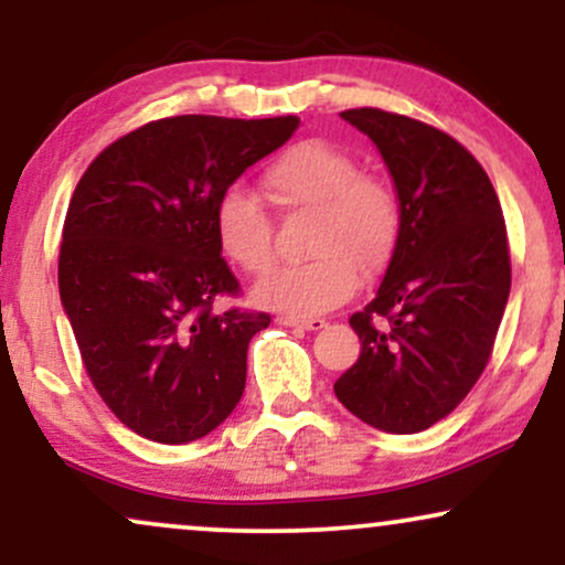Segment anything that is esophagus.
Returning <instances> with one entry per match:
<instances>
[{"label": "esophagus", "instance_id": "34e87169", "mask_svg": "<svg viewBox=\"0 0 565 565\" xmlns=\"http://www.w3.org/2000/svg\"><path fill=\"white\" fill-rule=\"evenodd\" d=\"M278 323H284V327L308 329V332H319V329L327 327L323 319H297V316H278Z\"/></svg>", "mask_w": 565, "mask_h": 565}]
</instances>
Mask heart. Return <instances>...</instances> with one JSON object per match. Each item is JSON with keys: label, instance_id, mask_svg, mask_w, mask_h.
Masks as SVG:
<instances>
[{"label": "heart", "instance_id": "b5f03b06", "mask_svg": "<svg viewBox=\"0 0 565 565\" xmlns=\"http://www.w3.org/2000/svg\"><path fill=\"white\" fill-rule=\"evenodd\" d=\"M265 188L287 212H313L308 255L284 265L255 287V300L291 316H313L348 300L359 270L374 276L391 263L401 236V199L385 178L361 172L348 151L323 140L287 148L265 170ZM223 255L244 274L260 276L274 263V223L265 206L233 185L215 206Z\"/></svg>", "mask_w": 565, "mask_h": 565}]
</instances>
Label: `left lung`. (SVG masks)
Wrapping results in <instances>:
<instances>
[{"mask_svg": "<svg viewBox=\"0 0 565 565\" xmlns=\"http://www.w3.org/2000/svg\"><path fill=\"white\" fill-rule=\"evenodd\" d=\"M380 148L401 236L377 297L350 316L361 355L340 404L385 433H419L462 404L494 350L510 246L489 174L451 135L380 108L340 114Z\"/></svg>", "mask_w": 565, "mask_h": 565, "instance_id": "obj_1", "label": "left lung"}]
</instances>
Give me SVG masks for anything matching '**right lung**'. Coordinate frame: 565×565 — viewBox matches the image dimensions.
I'll list each match as a JSON object with an SVG mask.
<instances>
[{
	"mask_svg": "<svg viewBox=\"0 0 565 565\" xmlns=\"http://www.w3.org/2000/svg\"><path fill=\"white\" fill-rule=\"evenodd\" d=\"M297 127V116H170L111 142L82 174L63 223L61 302L97 395L138 436L188 444L242 401L246 348L270 316L212 310L242 291L215 206Z\"/></svg>",
	"mask_w": 565,
	"mask_h": 565,
	"instance_id": "obj_1",
	"label": "right lung"
}]
</instances>
